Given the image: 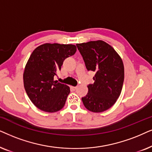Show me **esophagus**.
Here are the masks:
<instances>
[{"instance_id": "1", "label": "esophagus", "mask_w": 152, "mask_h": 152, "mask_svg": "<svg viewBox=\"0 0 152 152\" xmlns=\"http://www.w3.org/2000/svg\"><path fill=\"white\" fill-rule=\"evenodd\" d=\"M71 89H72V90H76V89H77V87H74V86H71Z\"/></svg>"}]
</instances>
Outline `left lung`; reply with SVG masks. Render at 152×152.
I'll use <instances>...</instances> for the list:
<instances>
[{
    "label": "left lung",
    "instance_id": "left-lung-1",
    "mask_svg": "<svg viewBox=\"0 0 152 152\" xmlns=\"http://www.w3.org/2000/svg\"><path fill=\"white\" fill-rule=\"evenodd\" d=\"M88 71L95 73L94 82L88 85V92L82 101L93 113L111 108L122 92L124 68L122 58L110 45L102 40L76 44Z\"/></svg>",
    "mask_w": 152,
    "mask_h": 152
}]
</instances>
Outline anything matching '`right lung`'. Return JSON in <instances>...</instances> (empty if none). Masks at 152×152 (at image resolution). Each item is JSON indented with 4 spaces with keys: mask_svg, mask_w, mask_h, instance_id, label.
I'll list each match as a JSON object with an SVG mask.
<instances>
[{
    "mask_svg": "<svg viewBox=\"0 0 152 152\" xmlns=\"http://www.w3.org/2000/svg\"><path fill=\"white\" fill-rule=\"evenodd\" d=\"M73 44L46 43L35 48L23 72L24 88L30 101L40 110L55 113L61 110L70 92L69 87L54 80L64 60L74 55Z\"/></svg>",
    "mask_w": 152,
    "mask_h": 152,
    "instance_id": "obj_1",
    "label": "right lung"
}]
</instances>
